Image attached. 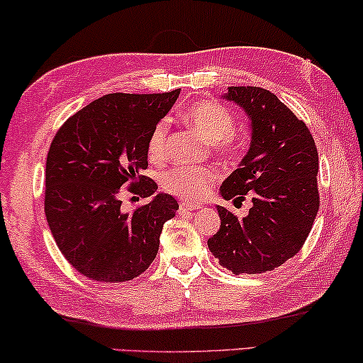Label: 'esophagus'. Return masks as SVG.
Instances as JSON below:
<instances>
[{"label":"esophagus","mask_w":363,"mask_h":363,"mask_svg":"<svg viewBox=\"0 0 363 363\" xmlns=\"http://www.w3.org/2000/svg\"><path fill=\"white\" fill-rule=\"evenodd\" d=\"M195 210H200V205L180 203V213H186V211H195Z\"/></svg>","instance_id":"1"}]
</instances>
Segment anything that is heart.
Masks as SVG:
<instances>
[{
  "instance_id": "heart-1",
  "label": "heart",
  "mask_w": 363,
  "mask_h": 363,
  "mask_svg": "<svg viewBox=\"0 0 363 363\" xmlns=\"http://www.w3.org/2000/svg\"><path fill=\"white\" fill-rule=\"evenodd\" d=\"M183 120L208 141V147L220 157L230 158L240 152V141L235 136V118L227 108L220 103L199 101L188 106L183 113ZM168 123L160 121L148 138V157L158 162L164 157ZM216 180V173L210 167H178L164 172L162 186L167 191L183 200H200L208 193L211 183Z\"/></svg>"
}]
</instances>
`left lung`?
<instances>
[{
  "mask_svg": "<svg viewBox=\"0 0 363 363\" xmlns=\"http://www.w3.org/2000/svg\"><path fill=\"white\" fill-rule=\"evenodd\" d=\"M225 100L250 118L252 141L240 167L220 186L225 200L252 196L247 216L223 206L220 230L208 248L235 275L263 274L300 252L317 216L318 153L312 133L274 93L258 86H230Z\"/></svg>",
  "mask_w": 363,
  "mask_h": 363,
  "instance_id": "obj_1",
  "label": "left lung"
}]
</instances>
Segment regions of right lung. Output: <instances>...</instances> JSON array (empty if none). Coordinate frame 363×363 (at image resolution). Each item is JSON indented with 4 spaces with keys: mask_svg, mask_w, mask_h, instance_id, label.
<instances>
[{
    "mask_svg": "<svg viewBox=\"0 0 363 363\" xmlns=\"http://www.w3.org/2000/svg\"><path fill=\"white\" fill-rule=\"evenodd\" d=\"M180 89L153 95L111 93L65 121L46 158L45 213L51 235L74 270L96 281H126L155 260L163 223L177 200L157 193L133 213L121 191L143 199L157 191L148 167V138Z\"/></svg>",
    "mask_w": 363,
    "mask_h": 363,
    "instance_id": "add662e5",
    "label": "right lung"
}]
</instances>
